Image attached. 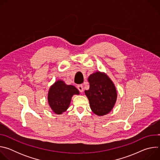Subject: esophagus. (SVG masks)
Returning <instances> with one entry per match:
<instances>
[{
	"label": "esophagus",
	"mask_w": 160,
	"mask_h": 160,
	"mask_svg": "<svg viewBox=\"0 0 160 160\" xmlns=\"http://www.w3.org/2000/svg\"><path fill=\"white\" fill-rule=\"evenodd\" d=\"M77 88L78 89V90L80 91V92H83V85H77Z\"/></svg>",
	"instance_id": "esophagus-1"
}]
</instances>
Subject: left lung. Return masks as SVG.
Wrapping results in <instances>:
<instances>
[{
  "label": "left lung",
  "instance_id": "left-lung-1",
  "mask_svg": "<svg viewBox=\"0 0 160 160\" xmlns=\"http://www.w3.org/2000/svg\"><path fill=\"white\" fill-rule=\"evenodd\" d=\"M89 89L85 94L89 101L91 110L96 115L102 117L111 111L117 99V90L111 78L99 71L88 77Z\"/></svg>",
  "mask_w": 160,
  "mask_h": 160
}]
</instances>
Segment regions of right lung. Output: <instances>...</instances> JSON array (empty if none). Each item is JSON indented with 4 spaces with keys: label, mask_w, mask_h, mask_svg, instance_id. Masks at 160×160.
<instances>
[{
    "label": "right lung",
    "mask_w": 160,
    "mask_h": 160,
    "mask_svg": "<svg viewBox=\"0 0 160 160\" xmlns=\"http://www.w3.org/2000/svg\"><path fill=\"white\" fill-rule=\"evenodd\" d=\"M79 94V90L75 86L67 85L62 80H58L48 91V104L55 114L61 115L69 108L73 96Z\"/></svg>",
    "instance_id": "1"
}]
</instances>
